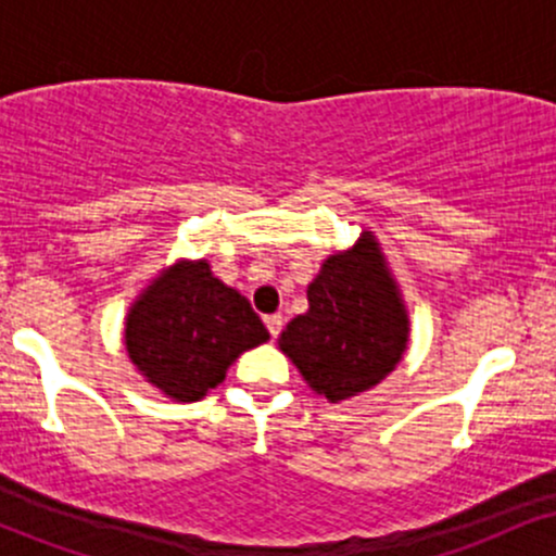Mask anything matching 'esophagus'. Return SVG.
<instances>
[{
  "mask_svg": "<svg viewBox=\"0 0 556 556\" xmlns=\"http://www.w3.org/2000/svg\"><path fill=\"white\" fill-rule=\"evenodd\" d=\"M264 324H266V329H269V334H271V337H279V331H282L285 318L279 316V314H271V316H266V318H264Z\"/></svg>",
  "mask_w": 556,
  "mask_h": 556,
  "instance_id": "obj_1",
  "label": "esophagus"
}]
</instances>
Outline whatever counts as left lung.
Wrapping results in <instances>:
<instances>
[{
  "mask_svg": "<svg viewBox=\"0 0 556 556\" xmlns=\"http://www.w3.org/2000/svg\"><path fill=\"white\" fill-rule=\"evenodd\" d=\"M410 321L397 282L371 232L321 264L308 285V311L279 337V350L314 392L342 402L394 371Z\"/></svg>",
  "mask_w": 556,
  "mask_h": 556,
  "instance_id": "left-lung-1",
  "label": "left lung"
}]
</instances>
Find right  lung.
<instances>
[{
    "instance_id": "add662e5",
    "label": "right lung",
    "mask_w": 556,
    "mask_h": 556,
    "mask_svg": "<svg viewBox=\"0 0 556 556\" xmlns=\"http://www.w3.org/2000/svg\"><path fill=\"white\" fill-rule=\"evenodd\" d=\"M269 340L264 321L206 261H177L140 292L125 348L149 384L177 402L206 397L240 353Z\"/></svg>"
}]
</instances>
